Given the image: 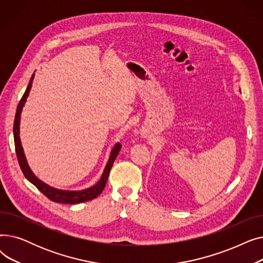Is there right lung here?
<instances>
[{
	"mask_svg": "<svg viewBox=\"0 0 263 263\" xmlns=\"http://www.w3.org/2000/svg\"><path fill=\"white\" fill-rule=\"evenodd\" d=\"M34 73L30 80L29 85L26 87V90L24 92V95L22 96V98L18 104L17 107V112H16V116H15V121H13V140H15V148H16V153H17V158H18V162L21 167V171L23 173V175L25 176V178L29 180L31 183H33L44 195H46L50 200L54 201V202H61V203H69V204H76V203H81V202H85L88 200H91L96 197H98L102 191L104 190V186L106 184L107 178L109 175V171L112 168L113 164L115 159L117 158L121 145L119 143L115 144L113 149L110 150V155L108 158V161L105 165L104 171L102 173V176L100 178V180L97 182L96 184H93L90 187H87L85 190L82 191H66V190H60V189H55L50 186L49 184L45 183L44 181H41L38 177L35 176V174L32 172V170L30 168L29 164H27L24 151L21 145V141H20V119H21V112L22 108L26 102L27 97H29L30 90L32 88V83L34 80Z\"/></svg>",
	"mask_w": 263,
	"mask_h": 263,
	"instance_id": "add662e5",
	"label": "right lung"
}]
</instances>
